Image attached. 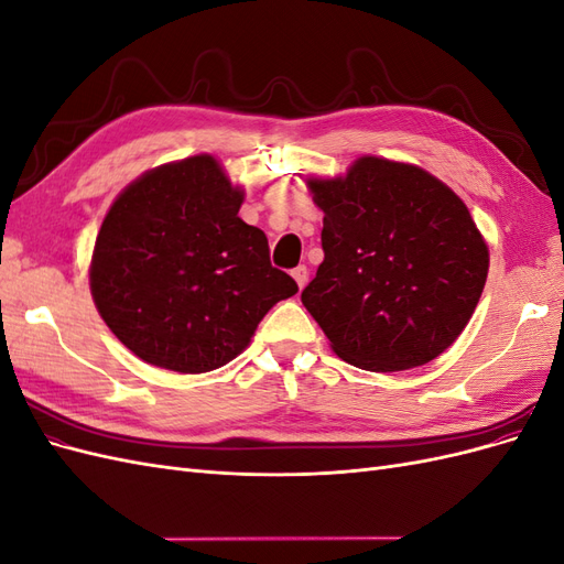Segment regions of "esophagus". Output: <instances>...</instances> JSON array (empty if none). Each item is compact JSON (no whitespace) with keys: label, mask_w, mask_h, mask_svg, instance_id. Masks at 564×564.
I'll use <instances>...</instances> for the list:
<instances>
[{"label":"esophagus","mask_w":564,"mask_h":564,"mask_svg":"<svg viewBox=\"0 0 564 564\" xmlns=\"http://www.w3.org/2000/svg\"><path fill=\"white\" fill-rule=\"evenodd\" d=\"M292 278L296 280L299 289H303L305 284H308V268H305V265H299V268H294V270H292Z\"/></svg>","instance_id":"esophagus-1"}]
</instances>
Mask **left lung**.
Segmentation results:
<instances>
[{
	"label": "left lung",
	"mask_w": 564,
	"mask_h": 564,
	"mask_svg": "<svg viewBox=\"0 0 564 564\" xmlns=\"http://www.w3.org/2000/svg\"><path fill=\"white\" fill-rule=\"evenodd\" d=\"M308 187L324 212V261L301 301L332 350L367 371L412 369L445 352L489 270L464 199L421 166L371 155Z\"/></svg>",
	"instance_id": "obj_1"
}]
</instances>
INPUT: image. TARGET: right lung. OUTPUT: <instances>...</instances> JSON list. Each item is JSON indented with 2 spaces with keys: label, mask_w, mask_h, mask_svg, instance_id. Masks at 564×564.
Listing matches in <instances>:
<instances>
[{
  "label": "right lung",
  "mask_w": 564,
  "mask_h": 564,
  "mask_svg": "<svg viewBox=\"0 0 564 564\" xmlns=\"http://www.w3.org/2000/svg\"><path fill=\"white\" fill-rule=\"evenodd\" d=\"M245 193L212 155L150 169L112 202L89 268L96 308L143 362L204 373L240 355L299 284L237 216Z\"/></svg>",
  "instance_id": "add662e5"
}]
</instances>
